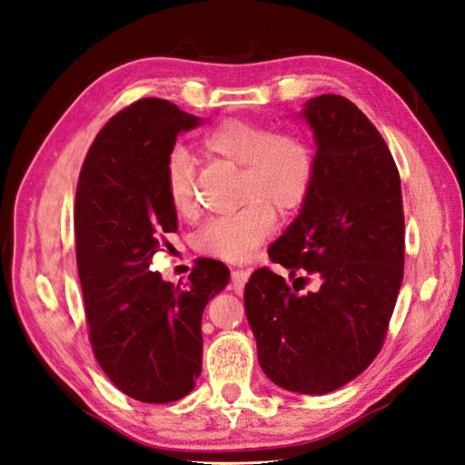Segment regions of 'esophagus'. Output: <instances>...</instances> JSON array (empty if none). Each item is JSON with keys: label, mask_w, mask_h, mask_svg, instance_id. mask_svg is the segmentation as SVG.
Segmentation results:
<instances>
[{"label": "esophagus", "mask_w": 465, "mask_h": 465, "mask_svg": "<svg viewBox=\"0 0 465 465\" xmlns=\"http://www.w3.org/2000/svg\"><path fill=\"white\" fill-rule=\"evenodd\" d=\"M248 278H250L248 270H242V268L232 270V286L235 289V292H242L243 291V286H246Z\"/></svg>", "instance_id": "obj_1"}]
</instances>
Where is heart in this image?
I'll return each instance as SVG.
<instances>
[{
	"mask_svg": "<svg viewBox=\"0 0 465 465\" xmlns=\"http://www.w3.org/2000/svg\"><path fill=\"white\" fill-rule=\"evenodd\" d=\"M201 146L242 166L240 199L246 203L201 225L195 246L209 256L243 260L272 233L276 209L286 213L305 203L315 181V150L297 132L248 120H223L205 134ZM164 189L176 213H195V163L187 150L168 154Z\"/></svg>",
	"mask_w": 465,
	"mask_h": 465,
	"instance_id": "heart-1",
	"label": "heart"
}]
</instances>
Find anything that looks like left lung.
<instances>
[{
	"label": "left lung",
	"mask_w": 465,
	"mask_h": 465,
	"mask_svg": "<svg viewBox=\"0 0 465 465\" xmlns=\"http://www.w3.org/2000/svg\"><path fill=\"white\" fill-rule=\"evenodd\" d=\"M302 115L315 134V181L268 256L321 284L299 292L258 268L243 305L264 374L284 391L327 394L382 350L404 272L402 193L384 138L350 99L313 97Z\"/></svg>",
	"instance_id": "8db88e82"
}]
</instances>
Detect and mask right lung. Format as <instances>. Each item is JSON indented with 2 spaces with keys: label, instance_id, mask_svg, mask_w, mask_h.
Here are the masks:
<instances>
[{
  "label": "right lung",
  "instance_id": "add662e5",
  "mask_svg": "<svg viewBox=\"0 0 465 465\" xmlns=\"http://www.w3.org/2000/svg\"><path fill=\"white\" fill-rule=\"evenodd\" d=\"M199 124L171 101L140 99L104 125L79 174L74 240L91 348L114 386L140 402H174L195 388L201 317L230 281L209 258L187 286L150 270L164 233L176 232L164 163L176 136Z\"/></svg>",
  "mask_w": 465,
  "mask_h": 465
}]
</instances>
